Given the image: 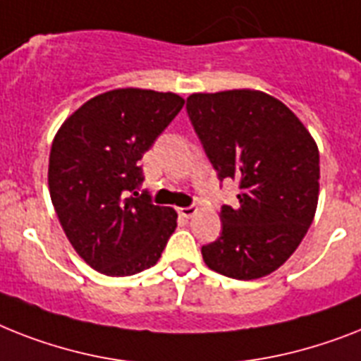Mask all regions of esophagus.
I'll return each mask as SVG.
<instances>
[{"label":"esophagus","mask_w":361,"mask_h":361,"mask_svg":"<svg viewBox=\"0 0 361 361\" xmlns=\"http://www.w3.org/2000/svg\"><path fill=\"white\" fill-rule=\"evenodd\" d=\"M178 213H180L181 216H185V219H189V216H192L196 213V206L180 207V209H178Z\"/></svg>","instance_id":"esophagus-1"}]
</instances>
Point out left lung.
<instances>
[{
  "instance_id": "8db88e82",
  "label": "left lung",
  "mask_w": 361,
  "mask_h": 361,
  "mask_svg": "<svg viewBox=\"0 0 361 361\" xmlns=\"http://www.w3.org/2000/svg\"><path fill=\"white\" fill-rule=\"evenodd\" d=\"M187 114L219 180L239 185V206L221 207V237L202 247L204 262L235 280L271 274L315 216V140L289 107L259 90L190 94Z\"/></svg>"
}]
</instances>
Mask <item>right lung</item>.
<instances>
[{
	"mask_svg": "<svg viewBox=\"0 0 361 361\" xmlns=\"http://www.w3.org/2000/svg\"><path fill=\"white\" fill-rule=\"evenodd\" d=\"M183 104L174 92L109 90L81 105L55 135L49 196L72 247L102 274L150 269L176 230L178 213L137 189L145 181L139 161Z\"/></svg>",
	"mask_w": 361,
	"mask_h": 361,
	"instance_id": "obj_1",
	"label": "right lung"
}]
</instances>
